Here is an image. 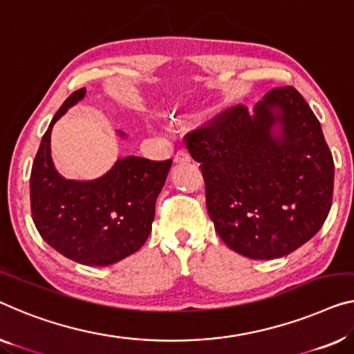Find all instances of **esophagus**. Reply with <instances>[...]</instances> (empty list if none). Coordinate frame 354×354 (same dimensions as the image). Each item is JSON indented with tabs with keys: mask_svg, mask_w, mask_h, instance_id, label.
Listing matches in <instances>:
<instances>
[{
	"mask_svg": "<svg viewBox=\"0 0 354 354\" xmlns=\"http://www.w3.org/2000/svg\"><path fill=\"white\" fill-rule=\"evenodd\" d=\"M189 160H191V156H189L187 151L179 149L175 154V162L176 163H184V162H189Z\"/></svg>",
	"mask_w": 354,
	"mask_h": 354,
	"instance_id": "obj_1",
	"label": "esophagus"
}]
</instances>
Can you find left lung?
<instances>
[{"mask_svg": "<svg viewBox=\"0 0 354 354\" xmlns=\"http://www.w3.org/2000/svg\"><path fill=\"white\" fill-rule=\"evenodd\" d=\"M207 208L230 250L250 259L288 256L316 235L334 192V160L319 120L294 87L266 93L252 111L225 109L189 131Z\"/></svg>", "mask_w": 354, "mask_h": 354, "instance_id": "8db88e82", "label": "left lung"}]
</instances>
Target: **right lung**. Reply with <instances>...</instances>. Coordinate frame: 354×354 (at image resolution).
I'll return each instance as SVG.
<instances>
[{
    "instance_id": "1",
    "label": "right lung",
    "mask_w": 354,
    "mask_h": 354,
    "mask_svg": "<svg viewBox=\"0 0 354 354\" xmlns=\"http://www.w3.org/2000/svg\"><path fill=\"white\" fill-rule=\"evenodd\" d=\"M84 97L86 88L73 92L42 136L30 176L31 216L39 235L60 254L84 266L103 267L145 245L171 160L119 157L106 175L92 181L63 178L50 157V131ZM119 135L125 136L122 131Z\"/></svg>"
}]
</instances>
